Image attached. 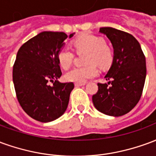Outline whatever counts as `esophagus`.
I'll return each mask as SVG.
<instances>
[{"instance_id": "34e87169", "label": "esophagus", "mask_w": 156, "mask_h": 156, "mask_svg": "<svg viewBox=\"0 0 156 156\" xmlns=\"http://www.w3.org/2000/svg\"><path fill=\"white\" fill-rule=\"evenodd\" d=\"M86 83H75V87H81V86H83Z\"/></svg>"}]
</instances>
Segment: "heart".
<instances>
[{
    "label": "heart",
    "mask_w": 156,
    "mask_h": 156,
    "mask_svg": "<svg viewBox=\"0 0 156 156\" xmlns=\"http://www.w3.org/2000/svg\"><path fill=\"white\" fill-rule=\"evenodd\" d=\"M73 46L78 51H87L85 62L87 66L75 67L65 74L67 81L85 83L88 79L96 77L98 68L94 64L105 68L111 63L113 54L111 50L105 45V40L91 34H84L73 41ZM58 61L62 68L68 69L73 63V53L68 48L60 49L57 55Z\"/></svg>",
    "instance_id": "1"
}]
</instances>
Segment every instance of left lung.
<instances>
[{"instance_id": "8db88e82", "label": "left lung", "mask_w": 156, "mask_h": 156, "mask_svg": "<svg viewBox=\"0 0 156 156\" xmlns=\"http://www.w3.org/2000/svg\"><path fill=\"white\" fill-rule=\"evenodd\" d=\"M99 32L111 41L114 58L105 77L108 83H98L92 99L99 112L119 117L133 109L140 99L146 77L145 57L129 33L113 27H101Z\"/></svg>"}]
</instances>
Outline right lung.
<instances>
[{
	"mask_svg": "<svg viewBox=\"0 0 156 156\" xmlns=\"http://www.w3.org/2000/svg\"><path fill=\"white\" fill-rule=\"evenodd\" d=\"M68 37L64 32H42L25 42L16 54L12 78L19 104L30 117L42 123L64 114L74 88L73 83L58 80L62 72L57 55Z\"/></svg>",
	"mask_w": 156,
	"mask_h": 156,
	"instance_id": "add662e5",
	"label": "right lung"
}]
</instances>
